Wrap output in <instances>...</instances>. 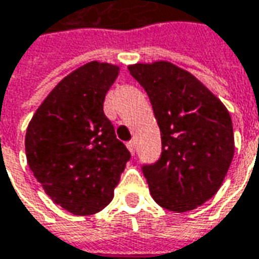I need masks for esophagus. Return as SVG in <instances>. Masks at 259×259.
I'll return each mask as SVG.
<instances>
[{"mask_svg":"<svg viewBox=\"0 0 259 259\" xmlns=\"http://www.w3.org/2000/svg\"><path fill=\"white\" fill-rule=\"evenodd\" d=\"M127 149H129L132 155H135V152H136V142L135 140H130L129 143H127Z\"/></svg>","mask_w":259,"mask_h":259,"instance_id":"esophagus-1","label":"esophagus"}]
</instances>
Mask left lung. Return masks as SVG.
<instances>
[{"label": "left lung", "mask_w": 259, "mask_h": 259, "mask_svg": "<svg viewBox=\"0 0 259 259\" xmlns=\"http://www.w3.org/2000/svg\"><path fill=\"white\" fill-rule=\"evenodd\" d=\"M146 90L162 136V155L142 167L157 205L188 212L224 182L235 143L227 107L189 71L169 61L129 66Z\"/></svg>", "instance_id": "1"}]
</instances>
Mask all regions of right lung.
I'll return each instance as SVG.
<instances>
[{"label":"right lung","instance_id":"obj_1","mask_svg":"<svg viewBox=\"0 0 259 259\" xmlns=\"http://www.w3.org/2000/svg\"><path fill=\"white\" fill-rule=\"evenodd\" d=\"M119 70L90 61L71 71L50 92L27 127L31 172L51 201L73 215L106 208L130 159L103 112Z\"/></svg>","mask_w":259,"mask_h":259}]
</instances>
